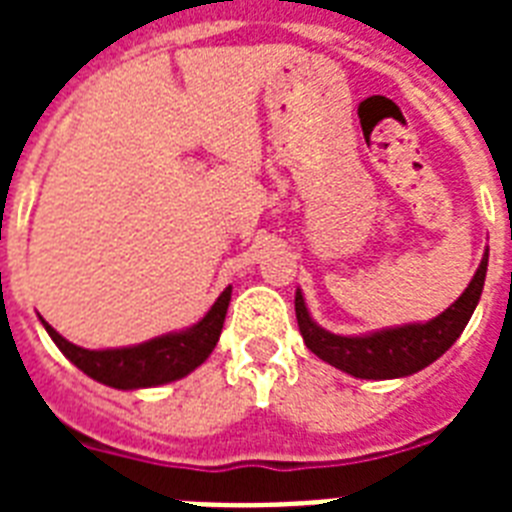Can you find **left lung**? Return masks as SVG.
Wrapping results in <instances>:
<instances>
[{
  "label": "left lung",
  "mask_w": 512,
  "mask_h": 512,
  "mask_svg": "<svg viewBox=\"0 0 512 512\" xmlns=\"http://www.w3.org/2000/svg\"><path fill=\"white\" fill-rule=\"evenodd\" d=\"M486 265H489V252L478 265L476 276L462 292L460 300L449 305L441 316H436L428 324H409V327L385 329L364 337H340L332 335L319 324H313L308 316L303 295H295L297 327L303 335L305 345L327 364L337 366L342 372L361 377V380H393V377H406L433 364L438 356H444L452 348L454 340L468 327L470 316L476 311L481 292H484Z\"/></svg>",
  "instance_id": "obj_1"
}]
</instances>
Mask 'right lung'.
I'll return each mask as SVG.
<instances>
[{
  "label": "right lung",
  "mask_w": 512,
  "mask_h": 512,
  "mask_svg": "<svg viewBox=\"0 0 512 512\" xmlns=\"http://www.w3.org/2000/svg\"><path fill=\"white\" fill-rule=\"evenodd\" d=\"M228 303H231V287H225L223 295L217 297L215 305L209 308L207 316L199 324H193L185 332L156 337V340H148L143 345H135V348H79L74 342H68L66 337H60L47 321H42V324L55 340V345L63 350V356L71 364L79 366L84 374H90L92 380L119 390L154 388V385L180 380L207 361L217 340H220V332H223Z\"/></svg>",
  "instance_id": "add662e5"
}]
</instances>
